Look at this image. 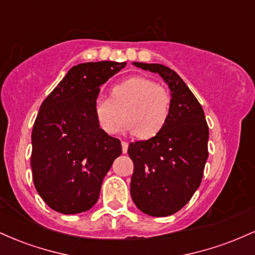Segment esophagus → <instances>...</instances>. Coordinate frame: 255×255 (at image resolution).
Instances as JSON below:
<instances>
[{"label":"esophagus","mask_w":255,"mask_h":255,"mask_svg":"<svg viewBox=\"0 0 255 255\" xmlns=\"http://www.w3.org/2000/svg\"><path fill=\"white\" fill-rule=\"evenodd\" d=\"M121 145H122V152H124V153H127V150H128V142L122 141V142H121Z\"/></svg>","instance_id":"esophagus-1"}]
</instances>
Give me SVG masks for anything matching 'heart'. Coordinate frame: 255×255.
I'll return each instance as SVG.
<instances>
[{
	"instance_id": "1",
	"label": "heart",
	"mask_w": 255,
	"mask_h": 255,
	"mask_svg": "<svg viewBox=\"0 0 255 255\" xmlns=\"http://www.w3.org/2000/svg\"><path fill=\"white\" fill-rule=\"evenodd\" d=\"M170 110L169 93L142 77L128 78L116 84L110 91V98L99 97L93 105L102 130L118 133L125 115V129L134 131L140 139H150L160 133L168 124Z\"/></svg>"
}]
</instances>
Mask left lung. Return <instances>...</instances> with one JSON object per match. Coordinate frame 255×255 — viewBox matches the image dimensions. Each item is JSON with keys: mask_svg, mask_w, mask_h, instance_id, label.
Returning a JSON list of instances; mask_svg holds the SVG:
<instances>
[{"mask_svg": "<svg viewBox=\"0 0 255 255\" xmlns=\"http://www.w3.org/2000/svg\"><path fill=\"white\" fill-rule=\"evenodd\" d=\"M158 73L171 91L168 124L148 140L130 142V195L137 209L153 217L180 211L199 188L209 157V127L203 108L184 81L169 67L133 62Z\"/></svg>", "mask_w": 255, "mask_h": 255, "instance_id": "1", "label": "left lung"}]
</instances>
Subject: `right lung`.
<instances>
[{
    "label": "right lung",
    "instance_id": "right-lung-1",
    "mask_svg": "<svg viewBox=\"0 0 255 255\" xmlns=\"http://www.w3.org/2000/svg\"><path fill=\"white\" fill-rule=\"evenodd\" d=\"M101 61L74 66L40 105L32 129L31 168L38 194L63 215L90 210L122 153L121 141L99 128V87L126 67Z\"/></svg>",
    "mask_w": 255,
    "mask_h": 255
}]
</instances>
